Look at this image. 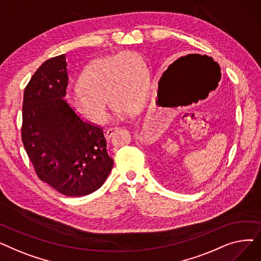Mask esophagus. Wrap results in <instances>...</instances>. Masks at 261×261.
Returning <instances> with one entry per match:
<instances>
[{
  "label": "esophagus",
  "instance_id": "esophagus-1",
  "mask_svg": "<svg viewBox=\"0 0 261 261\" xmlns=\"http://www.w3.org/2000/svg\"><path fill=\"white\" fill-rule=\"evenodd\" d=\"M117 130H118V128H109V129H107V130L105 131L106 136L110 140L111 138H113V135L115 134V132H116Z\"/></svg>",
  "mask_w": 261,
  "mask_h": 261
}]
</instances>
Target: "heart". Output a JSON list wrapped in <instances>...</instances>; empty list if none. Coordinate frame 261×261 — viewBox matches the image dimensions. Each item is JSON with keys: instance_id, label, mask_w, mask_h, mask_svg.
Masks as SVG:
<instances>
[{"instance_id": "b5f03b06", "label": "heart", "mask_w": 261, "mask_h": 261, "mask_svg": "<svg viewBox=\"0 0 261 261\" xmlns=\"http://www.w3.org/2000/svg\"><path fill=\"white\" fill-rule=\"evenodd\" d=\"M78 84L68 93V102L77 113L101 121L107 117L106 98L115 106L118 114L132 110V100L143 101L148 93L149 76L138 55L120 51L89 63Z\"/></svg>"}]
</instances>
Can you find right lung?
<instances>
[{
	"label": "right lung",
	"mask_w": 261,
	"mask_h": 261,
	"mask_svg": "<svg viewBox=\"0 0 261 261\" xmlns=\"http://www.w3.org/2000/svg\"><path fill=\"white\" fill-rule=\"evenodd\" d=\"M65 55L46 60L24 90L22 142L37 175L58 193L87 196L113 167L103 129L82 119L63 98L68 75Z\"/></svg>",
	"instance_id": "1"
}]
</instances>
